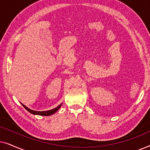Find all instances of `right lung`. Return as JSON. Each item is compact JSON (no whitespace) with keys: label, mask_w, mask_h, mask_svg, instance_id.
<instances>
[{"label":"right lung","mask_w":150,"mask_h":150,"mask_svg":"<svg viewBox=\"0 0 150 150\" xmlns=\"http://www.w3.org/2000/svg\"><path fill=\"white\" fill-rule=\"evenodd\" d=\"M22 105L25 108V109L27 110L28 112H30V113L33 114V115H42V116H49V115H52L55 113V112H56L57 110H58L59 108H61V105H62V103H61V104H59L57 107L53 108V109H52V110H46V111H36V110H31V109H30V108H28V107H26V106L25 105H24L23 104H22Z\"/></svg>","instance_id":"add662e5"}]
</instances>
